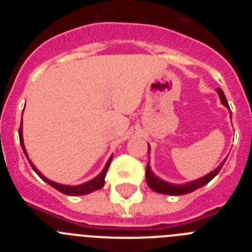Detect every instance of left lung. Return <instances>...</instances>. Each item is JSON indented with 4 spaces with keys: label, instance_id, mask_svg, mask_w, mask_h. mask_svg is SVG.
Returning <instances> with one entry per match:
<instances>
[{
    "label": "left lung",
    "instance_id": "1",
    "mask_svg": "<svg viewBox=\"0 0 252 252\" xmlns=\"http://www.w3.org/2000/svg\"><path fill=\"white\" fill-rule=\"evenodd\" d=\"M217 92H218V94H220V98H221L222 103H223L226 107H228V102H227L226 95H224L223 91L220 90V88H217ZM228 108H230V107H228ZM149 153H150V149H149ZM224 161H226V160H224ZM224 161L221 162V164H220V166H218L216 170L211 171V173H209V174H207L206 177L199 178V179L194 180V182H190V183L182 184V186L169 184V183H166V182H164V180L160 179V178H158L157 175L154 174L153 171L150 170V166H149V164H148V166H146V173H145L146 183H148L149 188L153 189L154 192L160 193V194H169V195L188 194V193L194 192L195 189L201 188V187L206 186L207 183H209V182H211V180H212L213 178H215L216 175L220 173L221 168L223 166Z\"/></svg>",
    "mask_w": 252,
    "mask_h": 252
}]
</instances>
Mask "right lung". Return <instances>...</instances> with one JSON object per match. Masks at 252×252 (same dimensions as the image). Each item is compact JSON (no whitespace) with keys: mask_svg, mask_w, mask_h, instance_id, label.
<instances>
[{"mask_svg":"<svg viewBox=\"0 0 252 252\" xmlns=\"http://www.w3.org/2000/svg\"><path fill=\"white\" fill-rule=\"evenodd\" d=\"M19 137H20V144H21L22 150H24L26 158H28V154H26L25 146H24V140H22V122H21V125H20V128H19ZM28 160H29V162H30L31 168L35 170V173H36V174L39 175V177L41 178L44 182H46L48 184H50L51 187H54V188L58 189L59 192L64 193V194H66V195H83V194H88V193L94 192V190H98V189H101L102 187L104 186V178H106L107 170H108V168H110V164H111V160H112V157L108 159V161H107L106 166H104V169L102 170L101 174L97 175L94 179L90 180V182H87V183L81 184V186H74V187L63 186V184H58V183H55V182H51V180H49L48 178L44 177V175L41 174V173H40V171L37 170V169L35 168L34 165H32V162L30 161V159H29V158H28Z\"/></svg>","mask_w":252,"mask_h":252,"instance_id":"right-lung-1","label":"right lung"}]
</instances>
